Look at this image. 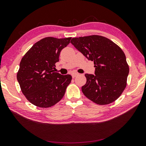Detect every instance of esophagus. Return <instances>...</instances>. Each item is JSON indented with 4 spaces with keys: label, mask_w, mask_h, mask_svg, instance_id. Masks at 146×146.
Returning a JSON list of instances; mask_svg holds the SVG:
<instances>
[{
    "label": "esophagus",
    "mask_w": 146,
    "mask_h": 146,
    "mask_svg": "<svg viewBox=\"0 0 146 146\" xmlns=\"http://www.w3.org/2000/svg\"><path fill=\"white\" fill-rule=\"evenodd\" d=\"M77 75H78V73H71V76H72L73 78L76 77V76Z\"/></svg>",
    "instance_id": "1"
}]
</instances>
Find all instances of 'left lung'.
Returning <instances> with one entry per match:
<instances>
[{"label":"left lung","mask_w":146,"mask_h":146,"mask_svg":"<svg viewBox=\"0 0 146 146\" xmlns=\"http://www.w3.org/2000/svg\"><path fill=\"white\" fill-rule=\"evenodd\" d=\"M71 43L95 64V75L85 74L87 81L82 87L84 95L99 105L114 102L126 87L129 74V66L122 49L99 35L73 38Z\"/></svg>","instance_id":"obj_1"}]
</instances>
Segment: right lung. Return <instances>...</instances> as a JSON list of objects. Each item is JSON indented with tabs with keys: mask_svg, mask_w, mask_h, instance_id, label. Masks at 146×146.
<instances>
[{
	"mask_svg": "<svg viewBox=\"0 0 146 146\" xmlns=\"http://www.w3.org/2000/svg\"><path fill=\"white\" fill-rule=\"evenodd\" d=\"M71 37H46L31 47L22 58L17 78L21 91L29 102L40 108L55 105L63 98L72 77L54 72L62 49Z\"/></svg>",
	"mask_w": 146,
	"mask_h": 146,
	"instance_id": "add662e5",
	"label": "right lung"
}]
</instances>
